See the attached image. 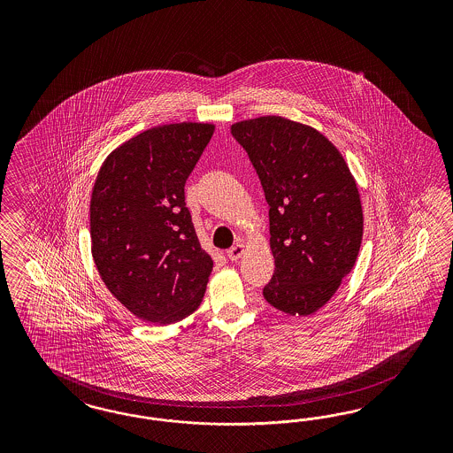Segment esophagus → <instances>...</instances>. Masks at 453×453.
Listing matches in <instances>:
<instances>
[{
  "label": "esophagus",
  "mask_w": 453,
  "mask_h": 453,
  "mask_svg": "<svg viewBox=\"0 0 453 453\" xmlns=\"http://www.w3.org/2000/svg\"><path fill=\"white\" fill-rule=\"evenodd\" d=\"M246 252V247L244 244H235V246L231 247L229 250H227V257L231 259V261H237L239 257H242V254Z\"/></svg>",
  "instance_id": "1"
}]
</instances>
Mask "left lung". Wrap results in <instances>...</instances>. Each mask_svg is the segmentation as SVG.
<instances>
[{
	"label": "left lung",
	"instance_id": "1",
	"mask_svg": "<svg viewBox=\"0 0 453 453\" xmlns=\"http://www.w3.org/2000/svg\"><path fill=\"white\" fill-rule=\"evenodd\" d=\"M269 204L275 271L264 299L288 316L324 307L356 265L364 214L342 154L307 124L261 116L231 126Z\"/></svg>",
	"mask_w": 453,
	"mask_h": 453
}]
</instances>
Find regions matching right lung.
Returning a JSON list of instances; mask_svg holds the SVG:
<instances>
[{
    "label": "right lung",
    "mask_w": 453,
    "mask_h": 453,
    "mask_svg": "<svg viewBox=\"0 0 453 453\" xmlns=\"http://www.w3.org/2000/svg\"><path fill=\"white\" fill-rule=\"evenodd\" d=\"M212 134L209 123L151 127L111 152L97 173L93 259L111 294L146 322H179L204 297L214 262L196 235L184 184Z\"/></svg>",
    "instance_id": "obj_1"
}]
</instances>
